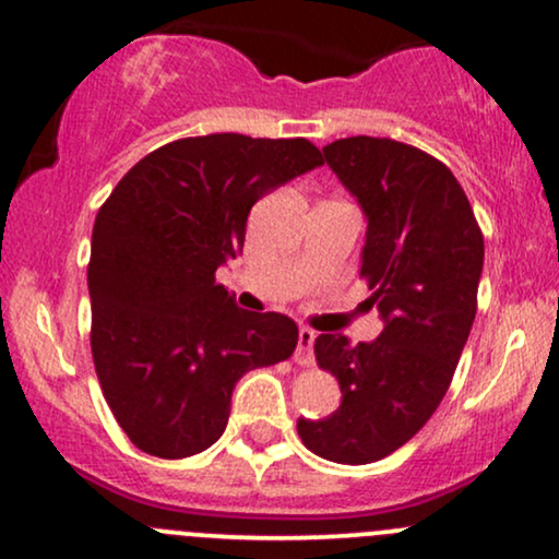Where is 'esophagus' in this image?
<instances>
[{"label":"esophagus","instance_id":"obj_1","mask_svg":"<svg viewBox=\"0 0 559 559\" xmlns=\"http://www.w3.org/2000/svg\"><path fill=\"white\" fill-rule=\"evenodd\" d=\"M316 331L312 329H299V342H297V352H294V360L299 365H312L316 362V352H312V346H316Z\"/></svg>","mask_w":559,"mask_h":559}]
</instances>
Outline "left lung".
I'll use <instances>...</instances> for the list:
<instances>
[{"instance_id": "left-lung-1", "label": "left lung", "mask_w": 559, "mask_h": 559, "mask_svg": "<svg viewBox=\"0 0 559 559\" xmlns=\"http://www.w3.org/2000/svg\"><path fill=\"white\" fill-rule=\"evenodd\" d=\"M323 157L368 223L360 273L383 331L362 344L320 333L316 357L342 404L297 431L320 457L365 465L407 444L444 400L476 318L484 236L452 170L415 146L352 136Z\"/></svg>"}]
</instances>
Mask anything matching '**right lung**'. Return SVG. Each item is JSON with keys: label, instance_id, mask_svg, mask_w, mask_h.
<instances>
[{"label": "right lung", "instance_id": "add662e5", "mask_svg": "<svg viewBox=\"0 0 559 559\" xmlns=\"http://www.w3.org/2000/svg\"><path fill=\"white\" fill-rule=\"evenodd\" d=\"M323 165L307 139H178L139 159L94 221L92 355L115 420L181 460L226 431L247 370L292 357L299 329L249 312L215 281L243 249L252 204Z\"/></svg>", "mask_w": 559, "mask_h": 559}]
</instances>
